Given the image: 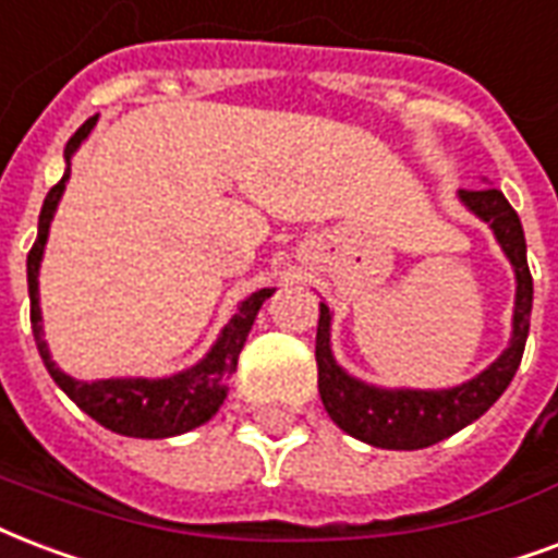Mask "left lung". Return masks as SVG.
<instances>
[{
    "instance_id": "left-lung-1",
    "label": "left lung",
    "mask_w": 558,
    "mask_h": 558,
    "mask_svg": "<svg viewBox=\"0 0 558 558\" xmlns=\"http://www.w3.org/2000/svg\"><path fill=\"white\" fill-rule=\"evenodd\" d=\"M459 202L465 204V210L474 213L480 222L492 228L497 245L515 271L512 333H509V345L495 363L486 365L471 380L448 386V389L374 386L336 363L333 348H330L333 313L325 301L318 304L316 363L322 403L339 430L374 448L421 450L459 433L471 421H477L483 412H488V407L506 392L524 356L530 313H533V275L526 266V240L521 219L495 186L459 190Z\"/></svg>"
}]
</instances>
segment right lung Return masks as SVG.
Masks as SVG:
<instances>
[{
	"label": "right lung",
	"instance_id": "1",
	"mask_svg": "<svg viewBox=\"0 0 558 558\" xmlns=\"http://www.w3.org/2000/svg\"><path fill=\"white\" fill-rule=\"evenodd\" d=\"M96 119L99 117L87 119L63 148L66 169H63L61 181L49 190L46 202H43L37 240L28 251V260H25L34 342H37L43 365H46V372L52 374V380L70 395V401H75L81 412H87L93 421H99L101 427H108L119 436H131V439H169V436H181V433L202 427L204 421H210L219 412V407L228 398V380L236 372V360H240L242 345L248 339L251 325H254V318H257L266 298H271L275 289H257L245 301H240L233 316L228 318V325L216 336L210 351L184 372L169 374V377H108V380H75L72 374L61 372L52 360L49 342L43 339L40 263L54 210L61 204L66 181H70L72 155L78 151L84 140L90 137Z\"/></svg>",
	"mask_w": 558,
	"mask_h": 558
}]
</instances>
